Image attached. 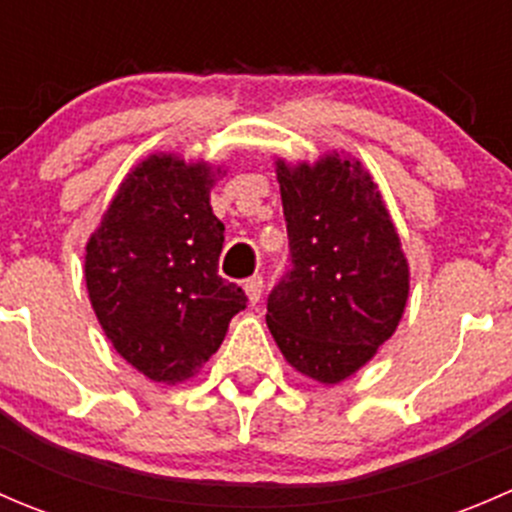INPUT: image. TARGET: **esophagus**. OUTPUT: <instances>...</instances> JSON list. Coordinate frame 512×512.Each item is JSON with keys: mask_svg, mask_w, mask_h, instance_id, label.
Listing matches in <instances>:
<instances>
[{"mask_svg": "<svg viewBox=\"0 0 512 512\" xmlns=\"http://www.w3.org/2000/svg\"><path fill=\"white\" fill-rule=\"evenodd\" d=\"M242 287H245V294H247V299H250V304L260 302V297H262V277L260 275L245 280L242 282Z\"/></svg>", "mask_w": 512, "mask_h": 512, "instance_id": "34e87169", "label": "esophagus"}]
</instances>
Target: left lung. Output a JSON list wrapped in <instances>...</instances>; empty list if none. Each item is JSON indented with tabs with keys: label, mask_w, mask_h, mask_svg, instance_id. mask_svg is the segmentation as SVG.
<instances>
[{
	"label": "left lung",
	"mask_w": 512,
	"mask_h": 512,
	"mask_svg": "<svg viewBox=\"0 0 512 512\" xmlns=\"http://www.w3.org/2000/svg\"><path fill=\"white\" fill-rule=\"evenodd\" d=\"M289 267L267 297V327L302 374L339 384L396 332L409 265L359 160L277 163Z\"/></svg>",
	"instance_id": "left-lung-1"
}]
</instances>
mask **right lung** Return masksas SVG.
Masks as SVG:
<instances>
[{
	"mask_svg": "<svg viewBox=\"0 0 512 512\" xmlns=\"http://www.w3.org/2000/svg\"><path fill=\"white\" fill-rule=\"evenodd\" d=\"M213 173L151 156L128 173L86 245V287L116 352L148 379L193 376L223 344L247 297L218 275L225 225Z\"/></svg>",
	"mask_w": 512,
	"mask_h": 512,
	"instance_id": "obj_1",
	"label": "right lung"
}]
</instances>
